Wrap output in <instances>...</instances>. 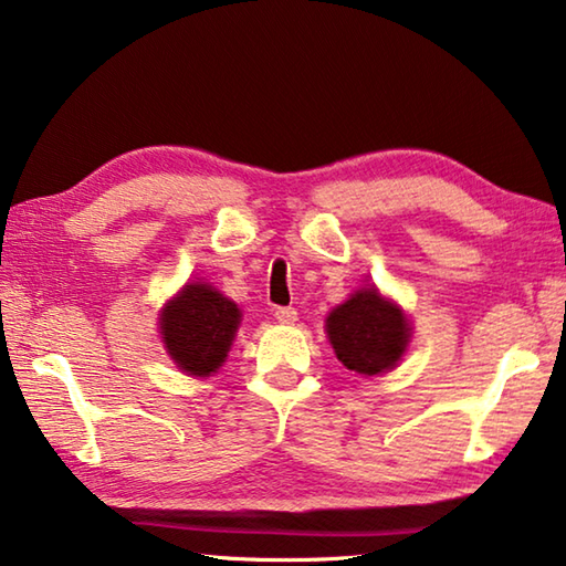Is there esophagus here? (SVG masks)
Instances as JSON below:
<instances>
[{"label": "esophagus", "mask_w": 566, "mask_h": 566, "mask_svg": "<svg viewBox=\"0 0 566 566\" xmlns=\"http://www.w3.org/2000/svg\"><path fill=\"white\" fill-rule=\"evenodd\" d=\"M274 317L282 322V325H292L297 319V310L294 307H274Z\"/></svg>", "instance_id": "1"}]
</instances>
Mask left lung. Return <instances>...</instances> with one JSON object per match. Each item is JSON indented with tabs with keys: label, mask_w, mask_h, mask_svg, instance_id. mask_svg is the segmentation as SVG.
Wrapping results in <instances>:
<instances>
[{
	"label": "left lung",
	"mask_w": 566,
	"mask_h": 566,
	"mask_svg": "<svg viewBox=\"0 0 566 566\" xmlns=\"http://www.w3.org/2000/svg\"><path fill=\"white\" fill-rule=\"evenodd\" d=\"M327 335L337 360L360 375H380L402 357L410 327L398 304L378 290H360L329 312Z\"/></svg>",
	"instance_id": "1"
}]
</instances>
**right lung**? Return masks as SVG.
I'll use <instances>...</instances> for the list:
<instances>
[{
    "label": "right lung",
    "instance_id": "1",
    "mask_svg": "<svg viewBox=\"0 0 566 566\" xmlns=\"http://www.w3.org/2000/svg\"><path fill=\"white\" fill-rule=\"evenodd\" d=\"M241 312L209 284H186L160 315V335L174 363L184 373L206 378L227 360L239 329Z\"/></svg>",
    "mask_w": 566,
    "mask_h": 566
}]
</instances>
